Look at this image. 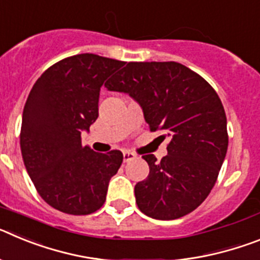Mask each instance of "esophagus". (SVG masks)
Listing matches in <instances>:
<instances>
[{"label": "esophagus", "mask_w": 260, "mask_h": 260, "mask_svg": "<svg viewBox=\"0 0 260 260\" xmlns=\"http://www.w3.org/2000/svg\"><path fill=\"white\" fill-rule=\"evenodd\" d=\"M135 157H137V156H135V153L130 152V151H123V161L125 162L132 161V160H134Z\"/></svg>", "instance_id": "1"}]
</instances>
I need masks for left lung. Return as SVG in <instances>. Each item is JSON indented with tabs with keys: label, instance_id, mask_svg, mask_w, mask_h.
<instances>
[{
	"label": "left lung",
	"instance_id": "obj_1",
	"mask_svg": "<svg viewBox=\"0 0 260 260\" xmlns=\"http://www.w3.org/2000/svg\"><path fill=\"white\" fill-rule=\"evenodd\" d=\"M105 87L135 99L151 132L171 139L161 161L142 156L150 174L135 185L138 208L152 219L174 220L199 207L228 150L226 116L215 89L173 61L128 62Z\"/></svg>",
	"mask_w": 260,
	"mask_h": 260
}]
</instances>
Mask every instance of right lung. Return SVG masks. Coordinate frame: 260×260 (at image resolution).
<instances>
[{"label":"right lung","mask_w":260,"mask_h":260,"mask_svg":"<svg viewBox=\"0 0 260 260\" xmlns=\"http://www.w3.org/2000/svg\"><path fill=\"white\" fill-rule=\"evenodd\" d=\"M126 62L83 53L41 74L23 109L20 151L40 197L69 215H89L104 204L121 151L95 152L80 133L99 116L100 88Z\"/></svg>","instance_id":"add662e5"}]
</instances>
